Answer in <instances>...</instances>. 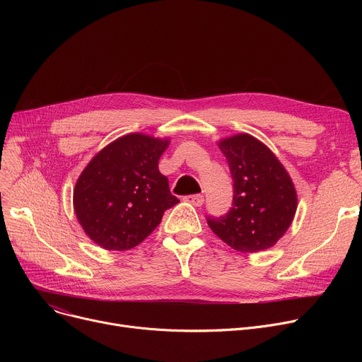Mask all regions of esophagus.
Listing matches in <instances>:
<instances>
[{"label":"esophagus","mask_w":362,"mask_h":362,"mask_svg":"<svg viewBox=\"0 0 362 362\" xmlns=\"http://www.w3.org/2000/svg\"><path fill=\"white\" fill-rule=\"evenodd\" d=\"M186 202H189V204H192V205H195V206H201L202 204H204V197L202 195H189V197H185L183 198Z\"/></svg>","instance_id":"obj_1"}]
</instances>
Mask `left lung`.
<instances>
[{
  "label": "left lung",
  "instance_id": "left-lung-1",
  "mask_svg": "<svg viewBox=\"0 0 362 362\" xmlns=\"http://www.w3.org/2000/svg\"><path fill=\"white\" fill-rule=\"evenodd\" d=\"M233 177V206L210 229L239 252L272 248L291 227L298 195L288 170L273 151L248 133L218 141Z\"/></svg>",
  "mask_w": 362,
  "mask_h": 362
}]
</instances>
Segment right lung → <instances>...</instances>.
Instances as JSON below:
<instances>
[{"label":"right lung","instance_id":"obj_1","mask_svg":"<svg viewBox=\"0 0 362 362\" xmlns=\"http://www.w3.org/2000/svg\"><path fill=\"white\" fill-rule=\"evenodd\" d=\"M168 144V138L129 133L88 163L73 189V208L93 243L107 251L135 248L179 202L158 170Z\"/></svg>","mask_w":362,"mask_h":362}]
</instances>
